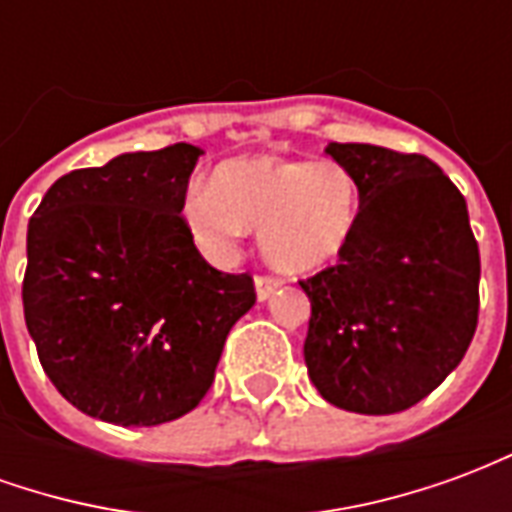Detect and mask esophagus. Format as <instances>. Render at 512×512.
Segmentation results:
<instances>
[{"label": "esophagus", "mask_w": 512, "mask_h": 512, "mask_svg": "<svg viewBox=\"0 0 512 512\" xmlns=\"http://www.w3.org/2000/svg\"><path fill=\"white\" fill-rule=\"evenodd\" d=\"M279 288H282V282H279V279H274V277H257L255 279L257 301L271 299V296H274V293H277Z\"/></svg>", "instance_id": "obj_1"}]
</instances>
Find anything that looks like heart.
<instances>
[{
	"label": "heart",
	"instance_id": "heart-1",
	"mask_svg": "<svg viewBox=\"0 0 512 512\" xmlns=\"http://www.w3.org/2000/svg\"><path fill=\"white\" fill-rule=\"evenodd\" d=\"M359 183L340 161L233 158L213 169L211 186H194L180 202L191 244L213 263H227L249 230L282 274H315L332 266L359 224Z\"/></svg>",
	"mask_w": 512,
	"mask_h": 512
}]
</instances>
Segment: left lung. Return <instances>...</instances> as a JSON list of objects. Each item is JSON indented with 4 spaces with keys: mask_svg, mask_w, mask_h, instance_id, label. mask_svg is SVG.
<instances>
[{
    "mask_svg": "<svg viewBox=\"0 0 512 512\" xmlns=\"http://www.w3.org/2000/svg\"><path fill=\"white\" fill-rule=\"evenodd\" d=\"M326 153L354 172L359 224L337 260L299 282L312 315L304 362L332 406L406 411L461 365L480 310L466 200L430 158L359 142Z\"/></svg>",
    "mask_w": 512,
    "mask_h": 512,
    "instance_id": "left-lung-1",
    "label": "left lung"
}]
</instances>
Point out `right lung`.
Segmentation results:
<instances>
[{
  "label": "right lung",
  "instance_id": "1",
  "mask_svg": "<svg viewBox=\"0 0 512 512\" xmlns=\"http://www.w3.org/2000/svg\"><path fill=\"white\" fill-rule=\"evenodd\" d=\"M200 156L178 142L73 169L29 219V337L87 417L131 428L189 414L255 304L252 277L208 266L180 219Z\"/></svg>",
  "mask_w": 512,
  "mask_h": 512
}]
</instances>
